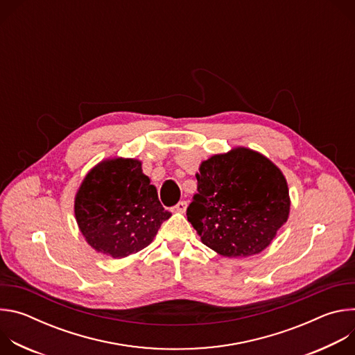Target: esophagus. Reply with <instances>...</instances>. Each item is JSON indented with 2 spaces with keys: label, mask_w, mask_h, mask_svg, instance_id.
<instances>
[{
  "label": "esophagus",
  "mask_w": 355,
  "mask_h": 355,
  "mask_svg": "<svg viewBox=\"0 0 355 355\" xmlns=\"http://www.w3.org/2000/svg\"><path fill=\"white\" fill-rule=\"evenodd\" d=\"M187 207H188V204H187V200H181V202H178V204L174 207V212H180V214H185V211H187Z\"/></svg>",
  "instance_id": "1"
}]
</instances>
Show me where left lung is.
<instances>
[{"label": "left lung", "mask_w": 355, "mask_h": 355, "mask_svg": "<svg viewBox=\"0 0 355 355\" xmlns=\"http://www.w3.org/2000/svg\"><path fill=\"white\" fill-rule=\"evenodd\" d=\"M198 193L187 209L200 241L223 257L266 250L288 220L291 199L282 171L266 156L234 147L202 162Z\"/></svg>", "instance_id": "1"}]
</instances>
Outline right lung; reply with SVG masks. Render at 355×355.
Wrapping results in <instances>:
<instances>
[{"instance_id": "1", "label": "right lung", "mask_w": 355, "mask_h": 355, "mask_svg": "<svg viewBox=\"0 0 355 355\" xmlns=\"http://www.w3.org/2000/svg\"><path fill=\"white\" fill-rule=\"evenodd\" d=\"M74 215L85 241L112 259L147 247L171 216L141 162L123 157L103 160L88 171L74 198Z\"/></svg>"}]
</instances>
